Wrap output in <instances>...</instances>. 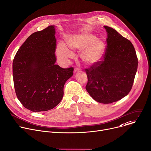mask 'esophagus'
<instances>
[{"label":"esophagus","instance_id":"1","mask_svg":"<svg viewBox=\"0 0 151 151\" xmlns=\"http://www.w3.org/2000/svg\"><path fill=\"white\" fill-rule=\"evenodd\" d=\"M79 70H80V69H79V68H78V67H76V68L74 69V72H75V73H76V72H79Z\"/></svg>","mask_w":151,"mask_h":151}]
</instances>
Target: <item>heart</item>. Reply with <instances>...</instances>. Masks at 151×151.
I'll return each mask as SVG.
<instances>
[{
  "mask_svg": "<svg viewBox=\"0 0 151 151\" xmlns=\"http://www.w3.org/2000/svg\"><path fill=\"white\" fill-rule=\"evenodd\" d=\"M67 45L71 50H83L81 58L90 64L97 63L102 59L106 49V45L101 39L90 33H83L70 37L67 39ZM57 55L61 58H70L73 55L72 52L63 43L58 45Z\"/></svg>",
  "mask_w": 151,
  "mask_h": 151,
  "instance_id": "obj_1",
  "label": "heart"
}]
</instances>
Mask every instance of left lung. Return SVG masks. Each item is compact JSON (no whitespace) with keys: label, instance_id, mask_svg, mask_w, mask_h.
I'll use <instances>...</instances> for the list:
<instances>
[{"label":"left lung","instance_id":"8db88e82","mask_svg":"<svg viewBox=\"0 0 151 151\" xmlns=\"http://www.w3.org/2000/svg\"><path fill=\"white\" fill-rule=\"evenodd\" d=\"M107 44L102 59L85 70L86 88L96 101L109 104L122 99L132 87L138 67L134 45L115 29L104 26Z\"/></svg>","mask_w":151,"mask_h":151}]
</instances>
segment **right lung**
Returning <instances> with one entry per match:
<instances>
[{"mask_svg": "<svg viewBox=\"0 0 151 151\" xmlns=\"http://www.w3.org/2000/svg\"><path fill=\"white\" fill-rule=\"evenodd\" d=\"M55 27L50 25L30 35L17 52L13 76L19 101L32 112L47 111L63 99L64 86L73 68L55 64Z\"/></svg>", "mask_w": 151, "mask_h": 151, "instance_id": "1", "label": "right lung"}]
</instances>
